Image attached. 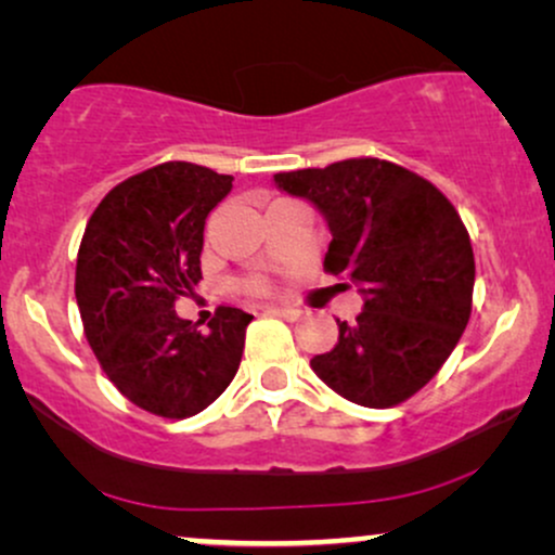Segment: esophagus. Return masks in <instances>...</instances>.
I'll list each match as a JSON object with an SVG mask.
<instances>
[{
    "label": "esophagus",
    "instance_id": "34e87169",
    "mask_svg": "<svg viewBox=\"0 0 555 555\" xmlns=\"http://www.w3.org/2000/svg\"><path fill=\"white\" fill-rule=\"evenodd\" d=\"M267 314L283 317V319H288V322H296V319L301 317V309H293V306H267Z\"/></svg>",
    "mask_w": 555,
    "mask_h": 555
}]
</instances>
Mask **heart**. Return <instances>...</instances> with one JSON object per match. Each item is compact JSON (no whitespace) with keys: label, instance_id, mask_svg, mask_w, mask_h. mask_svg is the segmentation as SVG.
Returning a JSON list of instances; mask_svg holds the SVG:
<instances>
[{"label":"heart","instance_id":"obj_1","mask_svg":"<svg viewBox=\"0 0 555 555\" xmlns=\"http://www.w3.org/2000/svg\"><path fill=\"white\" fill-rule=\"evenodd\" d=\"M257 288H262V283H257Z\"/></svg>","mask_w":555,"mask_h":555}]
</instances>
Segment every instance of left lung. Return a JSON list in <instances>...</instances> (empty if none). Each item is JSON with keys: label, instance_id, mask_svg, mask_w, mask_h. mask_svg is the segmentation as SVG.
Masks as SVG:
<instances>
[{"label": "left lung", "instance_id": "1", "mask_svg": "<svg viewBox=\"0 0 555 555\" xmlns=\"http://www.w3.org/2000/svg\"><path fill=\"white\" fill-rule=\"evenodd\" d=\"M332 233L324 267L363 296L314 374L363 408H392L434 379L470 319L475 259L457 210L431 181L379 158L275 173Z\"/></svg>", "mask_w": 555, "mask_h": 555}]
</instances>
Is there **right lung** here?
Masks as SVG:
<instances>
[{
	"mask_svg": "<svg viewBox=\"0 0 555 555\" xmlns=\"http://www.w3.org/2000/svg\"><path fill=\"white\" fill-rule=\"evenodd\" d=\"M233 176L163 163L121 181L88 220L75 296L85 337L114 387L147 413L189 418L236 376L251 314L220 306L207 332L173 311L199 283L205 218Z\"/></svg>",
	"mask_w": 555,
	"mask_h": 555,
	"instance_id": "add662e5",
	"label": "right lung"
}]
</instances>
